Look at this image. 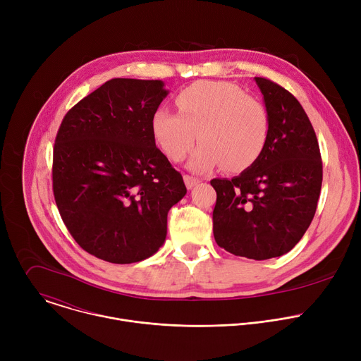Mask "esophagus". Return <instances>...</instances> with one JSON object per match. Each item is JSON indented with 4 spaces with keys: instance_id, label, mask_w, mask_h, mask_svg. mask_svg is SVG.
<instances>
[{
    "instance_id": "esophagus-1",
    "label": "esophagus",
    "mask_w": 361,
    "mask_h": 361,
    "mask_svg": "<svg viewBox=\"0 0 361 361\" xmlns=\"http://www.w3.org/2000/svg\"><path fill=\"white\" fill-rule=\"evenodd\" d=\"M184 183H185L187 188H192L194 185H197V184L200 183V178H197V177H192V176H188V174H185V176H184Z\"/></svg>"
}]
</instances>
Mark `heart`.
I'll return each instance as SVG.
<instances>
[{
  "label": "heart",
  "instance_id": "1",
  "mask_svg": "<svg viewBox=\"0 0 361 361\" xmlns=\"http://www.w3.org/2000/svg\"><path fill=\"white\" fill-rule=\"evenodd\" d=\"M176 106L180 114L167 109L154 111L152 135L171 161H181L198 137L200 145L188 161L194 171L221 164L227 171H241L267 145L271 128L267 107L231 82H192L177 94Z\"/></svg>",
  "mask_w": 361,
  "mask_h": 361
}]
</instances>
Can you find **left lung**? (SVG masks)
Wrapping results in <instances>:
<instances>
[{"instance_id":"obj_1","label":"left lung","mask_w":361,"mask_h":361,"mask_svg":"<svg viewBox=\"0 0 361 361\" xmlns=\"http://www.w3.org/2000/svg\"><path fill=\"white\" fill-rule=\"evenodd\" d=\"M270 135L262 156L240 176L214 178L213 233L228 252L269 260L288 252L316 214L323 163L314 128L297 98L277 82L255 77Z\"/></svg>"}]
</instances>
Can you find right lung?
Wrapping results in <instances>:
<instances>
[{
    "label": "right lung",
    "mask_w": 361,
    "mask_h": 361,
    "mask_svg": "<svg viewBox=\"0 0 361 361\" xmlns=\"http://www.w3.org/2000/svg\"><path fill=\"white\" fill-rule=\"evenodd\" d=\"M167 94L160 80L113 78L59 128L54 198L73 238L97 259L130 264L157 252L167 214L187 192L152 135V114Z\"/></svg>",
    "instance_id": "obj_1"
}]
</instances>
